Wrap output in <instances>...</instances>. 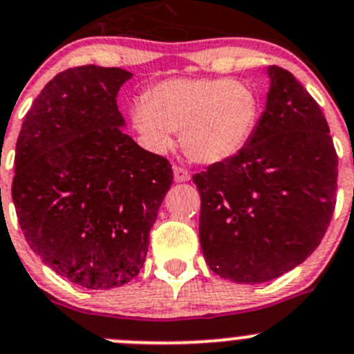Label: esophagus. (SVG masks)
<instances>
[{
    "label": "esophagus",
    "instance_id": "34e87169",
    "mask_svg": "<svg viewBox=\"0 0 354 354\" xmlns=\"http://www.w3.org/2000/svg\"><path fill=\"white\" fill-rule=\"evenodd\" d=\"M173 174H174V181H176V183H185V181H190V178H192L190 171H187L185 167H180V166L173 167Z\"/></svg>",
    "mask_w": 354,
    "mask_h": 354
}]
</instances>
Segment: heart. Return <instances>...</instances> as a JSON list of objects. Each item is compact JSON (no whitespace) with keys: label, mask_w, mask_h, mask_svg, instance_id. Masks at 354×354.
I'll list each match as a JSON object with an SVG mask.
<instances>
[{"label":"heart","mask_w":354,"mask_h":354,"mask_svg":"<svg viewBox=\"0 0 354 354\" xmlns=\"http://www.w3.org/2000/svg\"><path fill=\"white\" fill-rule=\"evenodd\" d=\"M260 101L255 91L230 78H171L135 102L131 120L154 151L181 147L195 162L212 166L240 154L255 131Z\"/></svg>","instance_id":"obj_1"}]
</instances>
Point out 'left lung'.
I'll return each mask as SVG.
<instances>
[{
  "label": "left lung",
  "mask_w": 354,
  "mask_h": 354,
  "mask_svg": "<svg viewBox=\"0 0 354 354\" xmlns=\"http://www.w3.org/2000/svg\"><path fill=\"white\" fill-rule=\"evenodd\" d=\"M246 147L195 174L198 234L212 272L241 284L283 276L322 241L337 190V154L322 109L279 66Z\"/></svg>",
  "instance_id": "obj_1"
}]
</instances>
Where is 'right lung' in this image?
Segmentation results:
<instances>
[{
  "mask_svg": "<svg viewBox=\"0 0 354 354\" xmlns=\"http://www.w3.org/2000/svg\"><path fill=\"white\" fill-rule=\"evenodd\" d=\"M85 65L56 75L22 123L12 197L32 252L87 289L130 283L173 183L167 159L123 133L116 97L131 78Z\"/></svg>",
  "mask_w": 354,
  "mask_h": 354,
  "instance_id": "obj_1",
  "label": "right lung"
}]
</instances>
